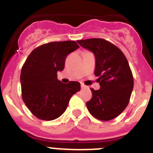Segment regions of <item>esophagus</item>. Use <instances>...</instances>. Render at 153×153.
Returning <instances> with one entry per match:
<instances>
[{"mask_svg": "<svg viewBox=\"0 0 153 153\" xmlns=\"http://www.w3.org/2000/svg\"><path fill=\"white\" fill-rule=\"evenodd\" d=\"M86 86H85L84 84H82V83H81V88H86Z\"/></svg>", "mask_w": 153, "mask_h": 153, "instance_id": "1", "label": "esophagus"}]
</instances>
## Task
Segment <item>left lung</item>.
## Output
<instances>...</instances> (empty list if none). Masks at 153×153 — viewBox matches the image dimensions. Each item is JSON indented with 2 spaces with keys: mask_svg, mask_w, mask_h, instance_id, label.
I'll return each instance as SVG.
<instances>
[{
  "mask_svg": "<svg viewBox=\"0 0 153 153\" xmlns=\"http://www.w3.org/2000/svg\"><path fill=\"white\" fill-rule=\"evenodd\" d=\"M93 53L96 59L95 75L100 88H91L93 97L86 106L95 118L109 121L123 113L133 90V77L123 53L113 44L100 38L77 40Z\"/></svg>",
  "mask_w": 153,
  "mask_h": 153,
  "instance_id": "8db88e82",
  "label": "left lung"
}]
</instances>
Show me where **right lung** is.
Instances as JSON below:
<instances>
[{
    "instance_id": "right-lung-1",
    "label": "right lung",
    "mask_w": 153,
    "mask_h": 153,
    "mask_svg": "<svg viewBox=\"0 0 153 153\" xmlns=\"http://www.w3.org/2000/svg\"><path fill=\"white\" fill-rule=\"evenodd\" d=\"M76 41L51 42L30 53L21 70L22 98L36 118L53 120L67 109L74 94L80 90V83L67 84L58 80L57 72L64 68L65 59L78 49Z\"/></svg>"
}]
</instances>
